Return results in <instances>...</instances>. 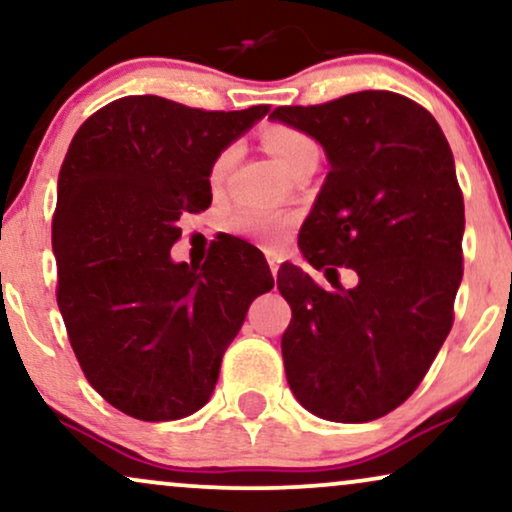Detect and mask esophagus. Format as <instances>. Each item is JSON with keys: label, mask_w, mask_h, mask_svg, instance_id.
Wrapping results in <instances>:
<instances>
[{"label": "esophagus", "mask_w": 512, "mask_h": 512, "mask_svg": "<svg viewBox=\"0 0 512 512\" xmlns=\"http://www.w3.org/2000/svg\"><path fill=\"white\" fill-rule=\"evenodd\" d=\"M267 262H269V269L271 274H278V267H281V257L276 255V252H267Z\"/></svg>", "instance_id": "esophagus-1"}]
</instances>
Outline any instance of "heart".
Segmentation results:
<instances>
[{"label":"heart","mask_w":512,"mask_h":512,"mask_svg":"<svg viewBox=\"0 0 512 512\" xmlns=\"http://www.w3.org/2000/svg\"><path fill=\"white\" fill-rule=\"evenodd\" d=\"M264 146L288 174L295 167L319 158V148H316L314 141L307 134L290 127H269L264 132ZM234 155V148H226L224 153H219L210 172L212 186L222 184L231 163H234ZM229 229L264 245H281L288 238L290 229H293V217L267 208H238L229 217Z\"/></svg>","instance_id":"b5f03b06"}]
</instances>
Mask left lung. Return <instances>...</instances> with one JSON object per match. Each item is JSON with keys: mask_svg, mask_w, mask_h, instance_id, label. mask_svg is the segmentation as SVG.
Wrapping results in <instances>:
<instances>
[{"mask_svg": "<svg viewBox=\"0 0 512 512\" xmlns=\"http://www.w3.org/2000/svg\"><path fill=\"white\" fill-rule=\"evenodd\" d=\"M323 148L328 174L300 229L297 264L278 269L293 319L281 338L295 399L333 423L397 409L425 378L454 321L463 278V196L442 127L406 96L357 92L269 115ZM335 266L358 271L342 289Z\"/></svg>", "mask_w": 512, "mask_h": 512, "instance_id": "1", "label": "left lung"}]
</instances>
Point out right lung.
Listing matches in <instances>:
<instances>
[{"label": "right lung", "instance_id": "add662e5", "mask_svg": "<svg viewBox=\"0 0 512 512\" xmlns=\"http://www.w3.org/2000/svg\"><path fill=\"white\" fill-rule=\"evenodd\" d=\"M267 113L125 96L70 141L51 224L56 300L89 385L127 416L160 423L203 409L252 300L274 288L241 238L203 267L170 255L179 217L210 208L219 153Z\"/></svg>", "mask_w": 512, "mask_h": 512}]
</instances>
